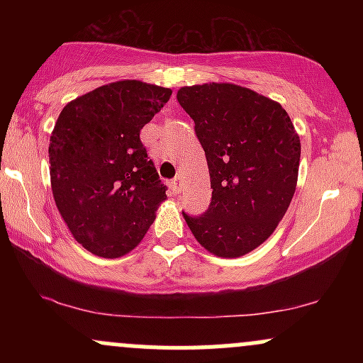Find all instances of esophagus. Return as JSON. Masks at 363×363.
Instances as JSON below:
<instances>
[{
    "label": "esophagus",
    "mask_w": 363,
    "mask_h": 363,
    "mask_svg": "<svg viewBox=\"0 0 363 363\" xmlns=\"http://www.w3.org/2000/svg\"><path fill=\"white\" fill-rule=\"evenodd\" d=\"M170 189H172V193L179 194V191H181V177L176 176L170 181Z\"/></svg>",
    "instance_id": "esophagus-1"
}]
</instances>
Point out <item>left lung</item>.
<instances>
[{
	"label": "left lung",
	"instance_id": "left-lung-1",
	"mask_svg": "<svg viewBox=\"0 0 363 363\" xmlns=\"http://www.w3.org/2000/svg\"><path fill=\"white\" fill-rule=\"evenodd\" d=\"M177 101L205 150L211 203L182 211L199 244L220 257L254 251L289 210L298 177L301 140L278 102L232 83L182 86Z\"/></svg>",
	"mask_w": 363,
	"mask_h": 363
}]
</instances>
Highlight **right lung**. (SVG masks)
<instances>
[{
    "label": "right lung",
    "mask_w": 363,
    "mask_h": 363,
    "mask_svg": "<svg viewBox=\"0 0 363 363\" xmlns=\"http://www.w3.org/2000/svg\"><path fill=\"white\" fill-rule=\"evenodd\" d=\"M172 90L138 80L114 82L61 111L49 143L57 210L77 242L119 257L141 242L167 196L140 131Z\"/></svg>",
    "instance_id": "1"
}]
</instances>
